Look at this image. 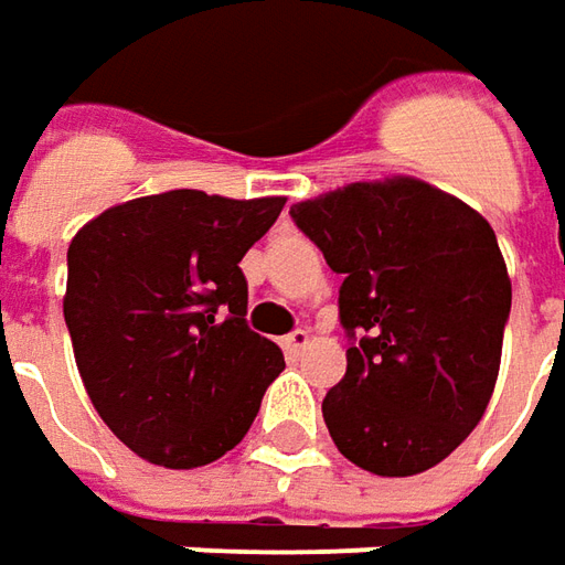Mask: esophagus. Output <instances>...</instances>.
<instances>
[{
	"instance_id": "obj_1",
	"label": "esophagus",
	"mask_w": 565,
	"mask_h": 565,
	"mask_svg": "<svg viewBox=\"0 0 565 565\" xmlns=\"http://www.w3.org/2000/svg\"><path fill=\"white\" fill-rule=\"evenodd\" d=\"M307 344H310V332L307 329H295V332L282 338V348L289 350V353H301Z\"/></svg>"
}]
</instances>
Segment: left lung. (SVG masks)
<instances>
[{
  "mask_svg": "<svg viewBox=\"0 0 565 565\" xmlns=\"http://www.w3.org/2000/svg\"><path fill=\"white\" fill-rule=\"evenodd\" d=\"M289 215L344 276L348 372L322 399L338 452L379 477L430 470L495 391L511 317L495 231L468 202L403 174L295 202Z\"/></svg>",
  "mask_w": 565,
  "mask_h": 565,
  "instance_id": "1",
  "label": "left lung"
}]
</instances>
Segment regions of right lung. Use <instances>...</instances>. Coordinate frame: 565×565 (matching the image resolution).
<instances>
[{
  "mask_svg": "<svg viewBox=\"0 0 565 565\" xmlns=\"http://www.w3.org/2000/svg\"><path fill=\"white\" fill-rule=\"evenodd\" d=\"M282 205L169 190L113 205L73 236L64 320L82 384L143 461H217L286 369L282 350L245 322L239 270Z\"/></svg>",
  "mask_w": 565,
  "mask_h": 565,
  "instance_id": "1",
  "label": "right lung"
}]
</instances>
